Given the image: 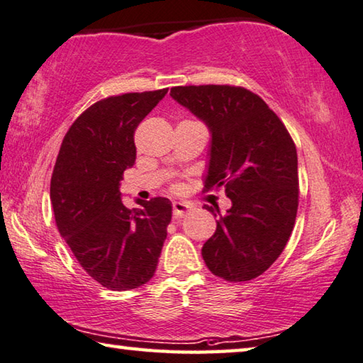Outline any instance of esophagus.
I'll use <instances>...</instances> for the list:
<instances>
[{"mask_svg": "<svg viewBox=\"0 0 363 363\" xmlns=\"http://www.w3.org/2000/svg\"><path fill=\"white\" fill-rule=\"evenodd\" d=\"M174 215L177 218H182V217H185V215H188L189 212H191V206L189 204H186V202H182V201H175L174 202Z\"/></svg>", "mask_w": 363, "mask_h": 363, "instance_id": "obj_1", "label": "esophagus"}]
</instances>
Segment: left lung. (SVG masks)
Here are the masks:
<instances>
[{
    "label": "left lung",
    "mask_w": 363,
    "mask_h": 363,
    "mask_svg": "<svg viewBox=\"0 0 363 363\" xmlns=\"http://www.w3.org/2000/svg\"><path fill=\"white\" fill-rule=\"evenodd\" d=\"M170 97L211 132L206 189L225 186L231 207L202 258L215 276L252 281L281 255L298 211V157L290 133L257 94L234 86H178Z\"/></svg>",
    "instance_id": "8db88e82"
}]
</instances>
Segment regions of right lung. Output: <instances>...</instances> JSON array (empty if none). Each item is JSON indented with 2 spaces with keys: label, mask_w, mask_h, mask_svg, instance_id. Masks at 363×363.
<instances>
[{
  "label": "right lung",
  "mask_w": 363,
  "mask_h": 363,
  "mask_svg": "<svg viewBox=\"0 0 363 363\" xmlns=\"http://www.w3.org/2000/svg\"><path fill=\"white\" fill-rule=\"evenodd\" d=\"M169 89L123 94L94 104L69 127L50 178L60 236L89 276L110 290H132L155 276L172 202L121 199L124 170L135 164L133 133Z\"/></svg>",
  "instance_id": "obj_1"
}]
</instances>
